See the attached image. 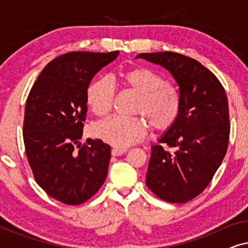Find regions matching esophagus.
<instances>
[{
	"instance_id": "esophagus-1",
	"label": "esophagus",
	"mask_w": 248,
	"mask_h": 248,
	"mask_svg": "<svg viewBox=\"0 0 248 248\" xmlns=\"http://www.w3.org/2000/svg\"><path fill=\"white\" fill-rule=\"evenodd\" d=\"M127 151V149H122V148H114L113 150H111V155H121L125 154V152Z\"/></svg>"
}]
</instances>
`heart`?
Listing matches in <instances>:
<instances>
[{
	"mask_svg": "<svg viewBox=\"0 0 248 248\" xmlns=\"http://www.w3.org/2000/svg\"><path fill=\"white\" fill-rule=\"evenodd\" d=\"M123 81L140 93L135 111L144 115L157 130H168L181 113V94L175 86L165 82L164 77L148 67H132L124 71ZM115 86L109 78H100L87 90V101L98 116L109 113L114 104ZM148 132L143 116L108 117L94 125L93 134L114 147H128L140 142Z\"/></svg>",
	"mask_w": 248,
	"mask_h": 248,
	"instance_id": "1",
	"label": "heart"
}]
</instances>
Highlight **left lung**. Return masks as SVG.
Masks as SVG:
<instances>
[{"instance_id": "1", "label": "left lung", "mask_w": 248, "mask_h": 248, "mask_svg": "<svg viewBox=\"0 0 248 248\" xmlns=\"http://www.w3.org/2000/svg\"><path fill=\"white\" fill-rule=\"evenodd\" d=\"M175 78L182 106L175 124L151 147L145 183L159 199L186 203L212 181L228 149L230 122L225 88L211 71L175 52L137 55Z\"/></svg>"}]
</instances>
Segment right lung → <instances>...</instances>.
Listing matches in <instances>:
<instances>
[{
	"instance_id": "right-lung-1",
	"label": "right lung",
	"mask_w": 248,
	"mask_h": 248,
	"mask_svg": "<svg viewBox=\"0 0 248 248\" xmlns=\"http://www.w3.org/2000/svg\"><path fill=\"white\" fill-rule=\"evenodd\" d=\"M120 52H70L44 67L26 101L23 142L33 177L49 196L69 205L86 202L104 184L110 147L100 139L81 144L93 77Z\"/></svg>"
}]
</instances>
